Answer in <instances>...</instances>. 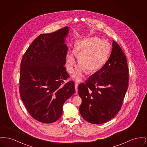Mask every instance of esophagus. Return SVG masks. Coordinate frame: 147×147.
I'll return each instance as SVG.
<instances>
[{
    "label": "esophagus",
    "mask_w": 147,
    "mask_h": 147,
    "mask_svg": "<svg viewBox=\"0 0 147 147\" xmlns=\"http://www.w3.org/2000/svg\"><path fill=\"white\" fill-rule=\"evenodd\" d=\"M78 85L77 83H76L75 84V89H76V95H78Z\"/></svg>",
    "instance_id": "obj_1"
}]
</instances>
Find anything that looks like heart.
<instances>
[{
  "label": "heart",
  "mask_w": 147,
  "mask_h": 147,
  "mask_svg": "<svg viewBox=\"0 0 147 147\" xmlns=\"http://www.w3.org/2000/svg\"><path fill=\"white\" fill-rule=\"evenodd\" d=\"M111 51L110 43L106 40L97 37H90L76 43L74 51H69L66 56V67L69 73H72L76 65L75 54L78 56L80 66L73 74L77 82L82 80L83 73H93L100 69L106 62Z\"/></svg>",
  "instance_id": "obj_1"
}]
</instances>
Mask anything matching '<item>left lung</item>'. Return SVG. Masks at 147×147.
I'll use <instances>...</instances> for the list:
<instances>
[{
  "label": "left lung",
  "mask_w": 147,
  "mask_h": 147,
  "mask_svg": "<svg viewBox=\"0 0 147 147\" xmlns=\"http://www.w3.org/2000/svg\"><path fill=\"white\" fill-rule=\"evenodd\" d=\"M129 70L126 56L113 41L112 52L104 65L85 82L79 85L82 100L79 112L92 124L106 123L119 111L127 90Z\"/></svg>",
  "instance_id": "8db88e82"
}]
</instances>
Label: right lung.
Wrapping results in <instances>:
<instances>
[{
	"label": "right lung",
	"mask_w": 147,
	"mask_h": 147,
	"mask_svg": "<svg viewBox=\"0 0 147 147\" xmlns=\"http://www.w3.org/2000/svg\"><path fill=\"white\" fill-rule=\"evenodd\" d=\"M68 28L37 36L22 56L19 92L29 114L45 123L61 117L63 104L76 92L74 83L64 67Z\"/></svg>",
	"instance_id": "obj_1"
}]
</instances>
